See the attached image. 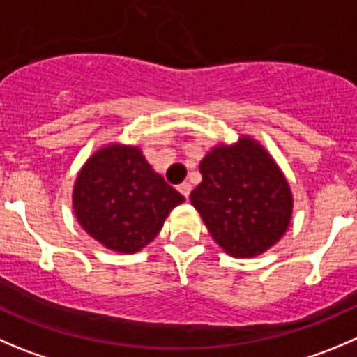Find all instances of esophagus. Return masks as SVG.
<instances>
[{
    "label": "esophagus",
    "mask_w": 357,
    "mask_h": 357,
    "mask_svg": "<svg viewBox=\"0 0 357 357\" xmlns=\"http://www.w3.org/2000/svg\"><path fill=\"white\" fill-rule=\"evenodd\" d=\"M191 184H189V182H184V184H181L178 185V191H181V195L184 196L185 199L189 198V195H191Z\"/></svg>",
    "instance_id": "obj_1"
}]
</instances>
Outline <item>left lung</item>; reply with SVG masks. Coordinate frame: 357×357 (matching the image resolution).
Wrapping results in <instances>:
<instances>
[{"label": "left lung", "mask_w": 357, "mask_h": 357, "mask_svg": "<svg viewBox=\"0 0 357 357\" xmlns=\"http://www.w3.org/2000/svg\"><path fill=\"white\" fill-rule=\"evenodd\" d=\"M199 172L203 181L189 199L224 252L254 257L282 238L293 217V192L259 142L242 135L236 144L215 145Z\"/></svg>", "instance_id": "8db88e82"}]
</instances>
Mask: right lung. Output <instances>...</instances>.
<instances>
[{
  "instance_id": "right-lung-1",
  "label": "right lung",
  "mask_w": 357,
  "mask_h": 357,
  "mask_svg": "<svg viewBox=\"0 0 357 357\" xmlns=\"http://www.w3.org/2000/svg\"><path fill=\"white\" fill-rule=\"evenodd\" d=\"M184 199L152 169L140 147L119 142L89 155L71 195L84 231L121 254H135L151 243Z\"/></svg>"
}]
</instances>
